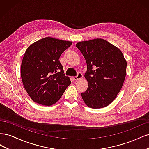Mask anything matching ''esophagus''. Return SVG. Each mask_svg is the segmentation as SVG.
I'll return each mask as SVG.
<instances>
[{
  "label": "esophagus",
  "instance_id": "obj_1",
  "mask_svg": "<svg viewBox=\"0 0 149 149\" xmlns=\"http://www.w3.org/2000/svg\"><path fill=\"white\" fill-rule=\"evenodd\" d=\"M83 78V74H81V73H78V75L76 76H74V80H79V79H81Z\"/></svg>",
  "mask_w": 149,
  "mask_h": 149
}]
</instances>
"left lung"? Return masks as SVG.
<instances>
[{
  "mask_svg": "<svg viewBox=\"0 0 149 149\" xmlns=\"http://www.w3.org/2000/svg\"><path fill=\"white\" fill-rule=\"evenodd\" d=\"M87 64L84 77L88 83L81 93L84 103L93 109L104 107L113 101L123 87L127 61L120 49L102 38L76 45Z\"/></svg>",
  "mask_w": 149,
  "mask_h": 149,
  "instance_id": "8db88e82",
  "label": "left lung"
}]
</instances>
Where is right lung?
<instances>
[{"instance_id": "1", "label": "right lung", "mask_w": 149, "mask_h": 149, "mask_svg": "<svg viewBox=\"0 0 149 149\" xmlns=\"http://www.w3.org/2000/svg\"><path fill=\"white\" fill-rule=\"evenodd\" d=\"M71 44L72 42L48 37L26 49L22 61L21 78L33 101L44 106L53 105L71 84L59 59Z\"/></svg>"}]
</instances>
